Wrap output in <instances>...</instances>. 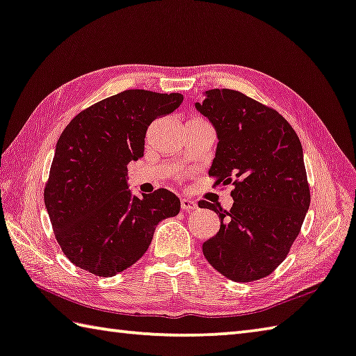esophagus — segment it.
<instances>
[{
	"label": "esophagus",
	"instance_id": "34e87169",
	"mask_svg": "<svg viewBox=\"0 0 356 356\" xmlns=\"http://www.w3.org/2000/svg\"><path fill=\"white\" fill-rule=\"evenodd\" d=\"M180 207H182L184 211H193L197 209V204L195 202V200H191L188 197H184L182 200H180Z\"/></svg>",
	"mask_w": 356,
	"mask_h": 356
}]
</instances>
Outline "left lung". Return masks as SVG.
Wrapping results in <instances>:
<instances>
[{
  "mask_svg": "<svg viewBox=\"0 0 356 356\" xmlns=\"http://www.w3.org/2000/svg\"><path fill=\"white\" fill-rule=\"evenodd\" d=\"M195 107L216 131L209 176L235 186L230 211L199 202L221 219L204 257L234 282L263 279L285 260L309 207L300 140L279 112L236 90H209Z\"/></svg>",
  "mask_w": 356,
  "mask_h": 356,
  "instance_id": "obj_1",
  "label": "left lung"
}]
</instances>
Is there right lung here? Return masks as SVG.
<instances>
[{"label": "right lung", "mask_w": 356, "mask_h": 356, "mask_svg": "<svg viewBox=\"0 0 356 356\" xmlns=\"http://www.w3.org/2000/svg\"><path fill=\"white\" fill-rule=\"evenodd\" d=\"M180 93L126 90L76 115L57 140L44 207L68 260L99 277L137 263L157 224L180 211L174 193L135 196L127 163L145 154L151 122L182 104Z\"/></svg>", "instance_id": "right-lung-1"}]
</instances>
